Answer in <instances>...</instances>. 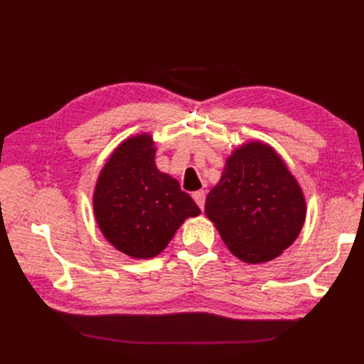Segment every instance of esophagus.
Wrapping results in <instances>:
<instances>
[{"label":"esophagus","mask_w":364,"mask_h":364,"mask_svg":"<svg viewBox=\"0 0 364 364\" xmlns=\"http://www.w3.org/2000/svg\"><path fill=\"white\" fill-rule=\"evenodd\" d=\"M192 197H194L196 203L203 210V206H205V191H197V192H194V194H192Z\"/></svg>","instance_id":"34e87169"}]
</instances>
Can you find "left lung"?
I'll list each match as a JSON object with an SVG mask.
<instances>
[{
    "label": "left lung",
    "mask_w": 364,
    "mask_h": 364,
    "mask_svg": "<svg viewBox=\"0 0 364 364\" xmlns=\"http://www.w3.org/2000/svg\"><path fill=\"white\" fill-rule=\"evenodd\" d=\"M205 213L236 258L259 264L280 257L296 241L306 200L274 146L250 141L230 153L206 197Z\"/></svg>",
    "instance_id": "left-lung-1"
}]
</instances>
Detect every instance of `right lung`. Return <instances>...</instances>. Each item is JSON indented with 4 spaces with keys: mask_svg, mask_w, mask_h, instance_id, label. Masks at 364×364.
Returning a JSON list of instances; mask_svg holds the SVG:
<instances>
[{
    "mask_svg": "<svg viewBox=\"0 0 364 364\" xmlns=\"http://www.w3.org/2000/svg\"><path fill=\"white\" fill-rule=\"evenodd\" d=\"M154 156L150 133L127 137L100 170L92 196L106 241L134 259L158 257L184 220L202 213L180 183L156 167Z\"/></svg>",
    "mask_w": 364,
    "mask_h": 364,
    "instance_id": "right-lung-1",
    "label": "right lung"
}]
</instances>
